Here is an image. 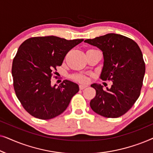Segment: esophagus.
Here are the masks:
<instances>
[{
	"label": "esophagus",
	"mask_w": 153,
	"mask_h": 153,
	"mask_svg": "<svg viewBox=\"0 0 153 153\" xmlns=\"http://www.w3.org/2000/svg\"><path fill=\"white\" fill-rule=\"evenodd\" d=\"M86 87H87V85H82V84L79 85V89H80V90L85 89Z\"/></svg>",
	"instance_id": "obj_1"
}]
</instances>
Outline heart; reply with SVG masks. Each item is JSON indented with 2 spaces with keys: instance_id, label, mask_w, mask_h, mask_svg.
<instances>
[{
  "instance_id": "1",
  "label": "heart",
  "mask_w": 153,
  "mask_h": 153,
  "mask_svg": "<svg viewBox=\"0 0 153 153\" xmlns=\"http://www.w3.org/2000/svg\"><path fill=\"white\" fill-rule=\"evenodd\" d=\"M73 78H74L75 80H77L80 82H86L88 81V79L86 76L83 74H75L73 76Z\"/></svg>"
}]
</instances>
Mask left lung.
<instances>
[{"label": "left lung", "mask_w": 153, "mask_h": 153, "mask_svg": "<svg viewBox=\"0 0 153 153\" xmlns=\"http://www.w3.org/2000/svg\"><path fill=\"white\" fill-rule=\"evenodd\" d=\"M101 49L104 66L100 78L112 81L109 89L93 83L95 97L90 105L93 111L106 118H118L127 113L139 98L146 66L139 45L123 35L108 33L84 41Z\"/></svg>", "instance_id": "left-lung-1"}]
</instances>
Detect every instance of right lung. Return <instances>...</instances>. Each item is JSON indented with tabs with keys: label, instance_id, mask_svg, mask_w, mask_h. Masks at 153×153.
Segmentation results:
<instances>
[{
	"label": "right lung",
	"instance_id": "right-lung-1",
	"mask_svg": "<svg viewBox=\"0 0 153 153\" xmlns=\"http://www.w3.org/2000/svg\"><path fill=\"white\" fill-rule=\"evenodd\" d=\"M83 41L34 37L20 45L12 62L13 85L18 100L31 116L42 120L55 118L78 93L76 83L64 80L58 87L51 86V79L69 51Z\"/></svg>",
	"mask_w": 153,
	"mask_h": 153
}]
</instances>
